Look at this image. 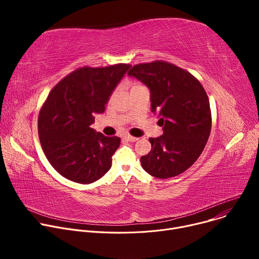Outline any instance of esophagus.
I'll return each mask as SVG.
<instances>
[{
    "label": "esophagus",
    "instance_id": "obj_1",
    "mask_svg": "<svg viewBox=\"0 0 259 259\" xmlns=\"http://www.w3.org/2000/svg\"><path fill=\"white\" fill-rule=\"evenodd\" d=\"M125 138H126L128 141H136V140H138L137 137H134V136H132V135H126Z\"/></svg>",
    "mask_w": 259,
    "mask_h": 259
}]
</instances>
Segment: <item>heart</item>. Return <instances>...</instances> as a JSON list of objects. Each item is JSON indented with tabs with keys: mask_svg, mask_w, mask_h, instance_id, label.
Returning <instances> with one entry per match:
<instances>
[{
	"mask_svg": "<svg viewBox=\"0 0 259 259\" xmlns=\"http://www.w3.org/2000/svg\"><path fill=\"white\" fill-rule=\"evenodd\" d=\"M137 85H140V84H135V85H134V86H137Z\"/></svg>",
	"mask_w": 259,
	"mask_h": 259,
	"instance_id": "b5f03b06",
	"label": "heart"
}]
</instances>
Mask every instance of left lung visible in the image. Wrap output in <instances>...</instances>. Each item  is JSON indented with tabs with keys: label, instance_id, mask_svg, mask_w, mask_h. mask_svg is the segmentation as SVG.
Instances as JSON below:
<instances>
[{
	"label": "left lung",
	"instance_id": "1",
	"mask_svg": "<svg viewBox=\"0 0 259 259\" xmlns=\"http://www.w3.org/2000/svg\"><path fill=\"white\" fill-rule=\"evenodd\" d=\"M151 90L152 112L163 135L150 138L152 151L140 158L152 176L166 179L189 169L200 157L211 131L209 99L200 81L173 63L156 60L128 71Z\"/></svg>",
	"mask_w": 259,
	"mask_h": 259
}]
</instances>
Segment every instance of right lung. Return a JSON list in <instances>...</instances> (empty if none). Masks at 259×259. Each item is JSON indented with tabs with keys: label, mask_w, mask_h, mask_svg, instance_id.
I'll return each instance as SVG.
<instances>
[{
	"label": "right lung",
	"mask_w": 259,
	"mask_h": 259,
	"mask_svg": "<svg viewBox=\"0 0 259 259\" xmlns=\"http://www.w3.org/2000/svg\"><path fill=\"white\" fill-rule=\"evenodd\" d=\"M128 63L79 67L59 81L43 103L38 131L43 152L63 177L91 183L112 167L118 136H104L90 125L104 112L110 94L130 68Z\"/></svg>",
	"instance_id": "add662e5"
}]
</instances>
